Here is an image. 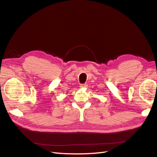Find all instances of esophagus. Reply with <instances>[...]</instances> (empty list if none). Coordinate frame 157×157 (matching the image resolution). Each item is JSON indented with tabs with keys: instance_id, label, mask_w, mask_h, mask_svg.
Listing matches in <instances>:
<instances>
[{
	"instance_id": "34e87169",
	"label": "esophagus",
	"mask_w": 157,
	"mask_h": 157,
	"mask_svg": "<svg viewBox=\"0 0 157 157\" xmlns=\"http://www.w3.org/2000/svg\"><path fill=\"white\" fill-rule=\"evenodd\" d=\"M80 88H86V87H88V85H87V84H80Z\"/></svg>"
}]
</instances>
